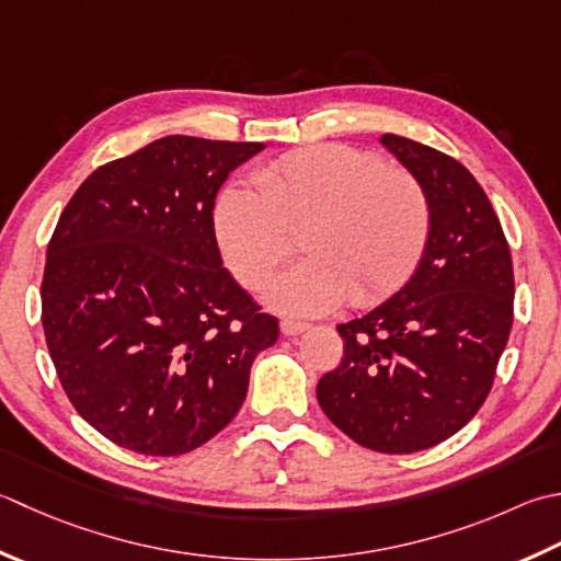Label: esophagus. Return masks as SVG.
<instances>
[{"label": "esophagus", "instance_id": "esophagus-1", "mask_svg": "<svg viewBox=\"0 0 561 561\" xmlns=\"http://www.w3.org/2000/svg\"><path fill=\"white\" fill-rule=\"evenodd\" d=\"M279 328H282L284 335H301L304 331H309V323L294 321V318H284V321L279 323Z\"/></svg>", "mask_w": 561, "mask_h": 561}]
</instances>
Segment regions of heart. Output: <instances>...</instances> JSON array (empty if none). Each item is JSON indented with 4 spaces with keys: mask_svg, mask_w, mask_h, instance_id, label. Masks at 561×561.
<instances>
[{
    "mask_svg": "<svg viewBox=\"0 0 561 561\" xmlns=\"http://www.w3.org/2000/svg\"><path fill=\"white\" fill-rule=\"evenodd\" d=\"M255 190L228 184L214 206V236L226 267L260 289L294 252L306 260L272 284L270 304L289 313H323L350 294L375 304L411 277L431 240L433 211L411 172L375 152L313 146L252 174Z\"/></svg>",
    "mask_w": 561,
    "mask_h": 561,
    "instance_id": "1",
    "label": "heart"
}]
</instances>
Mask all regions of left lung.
I'll return each mask as SVG.
<instances>
[{
    "mask_svg": "<svg viewBox=\"0 0 561 561\" xmlns=\"http://www.w3.org/2000/svg\"><path fill=\"white\" fill-rule=\"evenodd\" d=\"M379 140L425 186L431 240L391 299L337 325L345 357L316 397L362 447L409 455L462 431L486 401L515 284L506 236L474 174L411 138Z\"/></svg>",
    "mask_w": 561,
    "mask_h": 561,
    "instance_id": "obj_1",
    "label": "left lung"
}]
</instances>
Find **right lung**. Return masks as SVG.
<instances>
[{
	"label": "right lung",
	"mask_w": 561,
	"mask_h": 561,
	"mask_svg": "<svg viewBox=\"0 0 561 561\" xmlns=\"http://www.w3.org/2000/svg\"><path fill=\"white\" fill-rule=\"evenodd\" d=\"M265 148L152 140L87 178L60 214L43 333L75 411L118 447L172 457L236 419L279 323L230 277L214 236L228 174Z\"/></svg>",
	"instance_id": "1"
}]
</instances>
